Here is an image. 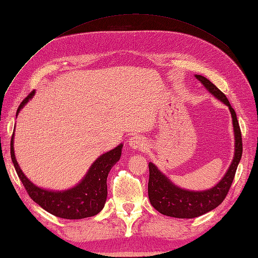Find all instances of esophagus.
Masks as SVG:
<instances>
[{
  "label": "esophagus",
  "mask_w": 258,
  "mask_h": 258,
  "mask_svg": "<svg viewBox=\"0 0 258 258\" xmlns=\"http://www.w3.org/2000/svg\"><path fill=\"white\" fill-rule=\"evenodd\" d=\"M128 145L132 147L134 150H144L145 147L147 146L146 144V141L144 138H142L141 135H135L133 138H131L128 140Z\"/></svg>",
  "instance_id": "esophagus-1"
}]
</instances>
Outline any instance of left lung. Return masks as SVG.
I'll return each mask as SVG.
<instances>
[{
  "label": "left lung",
  "mask_w": 258,
  "mask_h": 258,
  "mask_svg": "<svg viewBox=\"0 0 258 258\" xmlns=\"http://www.w3.org/2000/svg\"><path fill=\"white\" fill-rule=\"evenodd\" d=\"M195 78L206 87L208 92H211L214 96L227 105L231 111L235 136V153L232 164L220 182L213 188L199 191L178 187L173 184L154 164L150 162L149 197L151 204L163 215L176 218L199 217L220 205L225 200L228 190L231 188L238 163L243 154L242 133H240L236 113L229 104L227 97L204 76L195 75Z\"/></svg>",
  "instance_id": "obj_1"
}]
</instances>
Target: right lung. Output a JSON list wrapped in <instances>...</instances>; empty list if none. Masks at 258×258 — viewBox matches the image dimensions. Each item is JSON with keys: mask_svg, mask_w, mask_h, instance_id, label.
Here are the masks:
<instances>
[{"mask_svg": "<svg viewBox=\"0 0 258 258\" xmlns=\"http://www.w3.org/2000/svg\"><path fill=\"white\" fill-rule=\"evenodd\" d=\"M32 91L23 102L20 104L16 115L21 108L34 95ZM14 132L11 139V158L14 164L21 182L31 199L43 210L52 215L65 220H81V218L94 216L100 213L107 197V175L111 168L116 164L122 155L123 144L101 155L92 164L86 175L74 187L67 190H48L33 184L22 172L14 154Z\"/></svg>", "mask_w": 258, "mask_h": 258, "instance_id": "1", "label": "right lung"}]
</instances>
